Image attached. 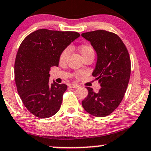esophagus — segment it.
Returning a JSON list of instances; mask_svg holds the SVG:
<instances>
[{
    "label": "esophagus",
    "instance_id": "obj_1",
    "mask_svg": "<svg viewBox=\"0 0 151 151\" xmlns=\"http://www.w3.org/2000/svg\"><path fill=\"white\" fill-rule=\"evenodd\" d=\"M69 88H78L79 85H74V84H69Z\"/></svg>",
    "mask_w": 151,
    "mask_h": 151
}]
</instances>
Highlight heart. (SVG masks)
<instances>
[{"label":"heart","instance_id":"obj_1","mask_svg":"<svg viewBox=\"0 0 151 151\" xmlns=\"http://www.w3.org/2000/svg\"><path fill=\"white\" fill-rule=\"evenodd\" d=\"M80 50L82 57L85 56V55H87L91 54V53H94V50H93V47L90 46V45H86V44L81 45L80 47ZM69 52H70V50H69V47H66V48H65L64 50L61 52V53L60 54L59 56V61H61V62H63V61H64L65 60H66L68 55L69 54Z\"/></svg>","mask_w":151,"mask_h":151}]
</instances>
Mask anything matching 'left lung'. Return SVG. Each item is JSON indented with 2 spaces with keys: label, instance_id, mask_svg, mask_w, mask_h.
Wrapping results in <instances>:
<instances>
[{
  "label": "left lung",
  "instance_id": "left-lung-1",
  "mask_svg": "<svg viewBox=\"0 0 151 151\" xmlns=\"http://www.w3.org/2000/svg\"><path fill=\"white\" fill-rule=\"evenodd\" d=\"M96 50L98 60L93 72L101 88L98 93L87 87L88 96L82 101L84 109L97 117L110 115L121 104L129 83L131 61L121 38L106 30L82 33Z\"/></svg>",
  "mask_w": 151,
  "mask_h": 151
}]
</instances>
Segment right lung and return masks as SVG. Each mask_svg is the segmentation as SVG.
<instances>
[{
  "instance_id": "1",
  "label": "right lung",
  "mask_w": 151,
  "mask_h": 151,
  "mask_svg": "<svg viewBox=\"0 0 151 151\" xmlns=\"http://www.w3.org/2000/svg\"><path fill=\"white\" fill-rule=\"evenodd\" d=\"M80 35L77 32L40 29L27 36L19 47L14 77L17 91L28 111L49 118L61 108L67 85L49 83V71L58 66L61 52Z\"/></svg>"
}]
</instances>
